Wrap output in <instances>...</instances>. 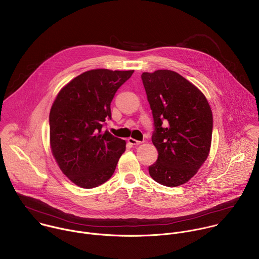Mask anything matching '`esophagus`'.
Masks as SVG:
<instances>
[{"instance_id":"obj_1","label":"esophagus","mask_w":259,"mask_h":259,"mask_svg":"<svg viewBox=\"0 0 259 259\" xmlns=\"http://www.w3.org/2000/svg\"><path fill=\"white\" fill-rule=\"evenodd\" d=\"M127 143H128L130 145H132V146H136V145L141 144L142 142H140V141H138V140H135V139H133V138H128V139H127Z\"/></svg>"}]
</instances>
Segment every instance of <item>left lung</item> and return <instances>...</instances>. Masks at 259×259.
<instances>
[{
  "mask_svg": "<svg viewBox=\"0 0 259 259\" xmlns=\"http://www.w3.org/2000/svg\"><path fill=\"white\" fill-rule=\"evenodd\" d=\"M142 81L154 118L152 142L158 150L149 173L162 185H181L196 174L208 156L210 107L204 95L176 72L143 73Z\"/></svg>",
  "mask_w": 259,
  "mask_h": 259,
  "instance_id": "left-lung-1",
  "label": "left lung"
}]
</instances>
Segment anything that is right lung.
I'll list each match as a JSON object with an SVG mask.
<instances>
[{
  "instance_id": "right-lung-1",
  "label": "right lung",
  "mask_w": 259,
  "mask_h": 259,
  "mask_svg": "<svg viewBox=\"0 0 259 259\" xmlns=\"http://www.w3.org/2000/svg\"><path fill=\"white\" fill-rule=\"evenodd\" d=\"M134 71H87L58 94L50 113L53 155L63 173L83 188L106 182L125 151V141L102 133L110 103Z\"/></svg>"
}]
</instances>
